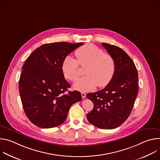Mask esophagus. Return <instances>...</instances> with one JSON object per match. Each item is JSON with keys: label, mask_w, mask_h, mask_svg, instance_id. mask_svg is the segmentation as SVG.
<instances>
[{"label": "esophagus", "mask_w": 160, "mask_h": 160, "mask_svg": "<svg viewBox=\"0 0 160 160\" xmlns=\"http://www.w3.org/2000/svg\"><path fill=\"white\" fill-rule=\"evenodd\" d=\"M81 94H82V98L83 99H84V98L86 97V94H85V92H81Z\"/></svg>", "instance_id": "esophagus-1"}]
</instances>
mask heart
<instances>
[{
  "label": "heart",
  "instance_id": "1",
  "mask_svg": "<svg viewBox=\"0 0 160 160\" xmlns=\"http://www.w3.org/2000/svg\"><path fill=\"white\" fill-rule=\"evenodd\" d=\"M75 59L67 56L62 63L64 77L72 82L77 80L80 76L79 64H87L85 70L86 76L78 80L74 85L76 90L88 91L106 86L112 80L115 72V62L111 56L92 44H86L75 51Z\"/></svg>",
  "mask_w": 160,
  "mask_h": 160
}]
</instances>
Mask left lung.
<instances>
[{
    "instance_id": "left-lung-1",
    "label": "left lung",
    "mask_w": 160,
    "mask_h": 160,
    "mask_svg": "<svg viewBox=\"0 0 160 160\" xmlns=\"http://www.w3.org/2000/svg\"><path fill=\"white\" fill-rule=\"evenodd\" d=\"M102 45L115 60V72L104 88L87 95L94 104L87 118L98 128L112 129L130 115L138 92V73L132 59L122 49L106 43Z\"/></svg>"
}]
</instances>
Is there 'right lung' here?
I'll return each instance as SVG.
<instances>
[{"label":"right lung","instance_id":"right-lung-1","mask_svg":"<svg viewBox=\"0 0 160 160\" xmlns=\"http://www.w3.org/2000/svg\"><path fill=\"white\" fill-rule=\"evenodd\" d=\"M83 43L56 42L36 49L22 66L19 81L21 102L30 122L40 128L62 124L71 106L82 101L78 91H69L70 84L64 78L62 63Z\"/></svg>","mask_w":160,"mask_h":160}]
</instances>
